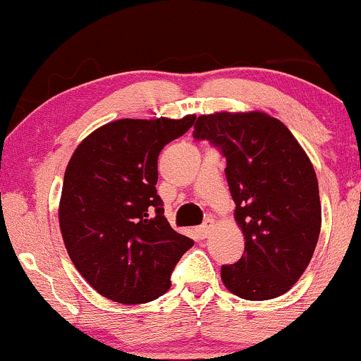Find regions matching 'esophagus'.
Segmentation results:
<instances>
[{
	"mask_svg": "<svg viewBox=\"0 0 361 361\" xmlns=\"http://www.w3.org/2000/svg\"><path fill=\"white\" fill-rule=\"evenodd\" d=\"M212 227H214V221H212V219H207V221L202 224V226H198L197 229H195V233H197V235L200 239H205L207 235L210 234V231H212Z\"/></svg>",
	"mask_w": 361,
	"mask_h": 361,
	"instance_id": "34e87169",
	"label": "esophagus"
}]
</instances>
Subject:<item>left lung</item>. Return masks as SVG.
Returning a JSON list of instances; mask_svg holds the SVG:
<instances>
[{
  "instance_id": "8db88e82",
  "label": "left lung",
  "mask_w": 361,
  "mask_h": 361,
  "mask_svg": "<svg viewBox=\"0 0 361 361\" xmlns=\"http://www.w3.org/2000/svg\"><path fill=\"white\" fill-rule=\"evenodd\" d=\"M193 137L209 140L226 159L246 239L241 259L221 268L224 285L246 300L275 299L300 279L321 233L312 163L292 132L263 111L202 115Z\"/></svg>"
}]
</instances>
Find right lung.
Masks as SVG:
<instances>
[{"mask_svg": "<svg viewBox=\"0 0 361 361\" xmlns=\"http://www.w3.org/2000/svg\"><path fill=\"white\" fill-rule=\"evenodd\" d=\"M193 122L195 115L115 120L91 132L66 168L62 239L78 271L106 299L132 305L161 297L193 246L169 226L156 190L161 149Z\"/></svg>", "mask_w": 361, "mask_h": 361, "instance_id": "obj_1", "label": "right lung"}]
</instances>
